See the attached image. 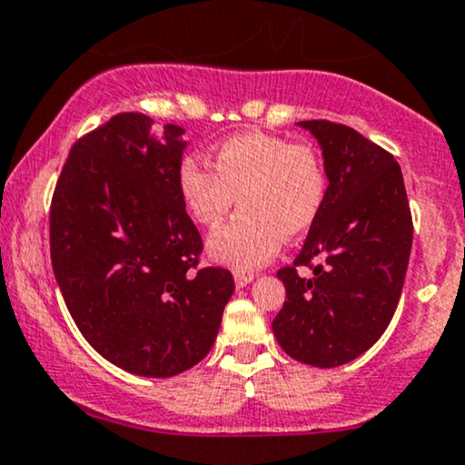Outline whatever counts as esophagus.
<instances>
[{
    "mask_svg": "<svg viewBox=\"0 0 465 465\" xmlns=\"http://www.w3.org/2000/svg\"><path fill=\"white\" fill-rule=\"evenodd\" d=\"M233 280H236L238 288H244L247 284H251V282H253V273H236V275H233Z\"/></svg>",
    "mask_w": 465,
    "mask_h": 465,
    "instance_id": "obj_1",
    "label": "esophagus"
}]
</instances>
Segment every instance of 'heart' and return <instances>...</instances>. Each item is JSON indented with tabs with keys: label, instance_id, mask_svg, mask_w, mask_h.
<instances>
[{
	"label": "heart",
	"instance_id": "1",
	"mask_svg": "<svg viewBox=\"0 0 465 465\" xmlns=\"http://www.w3.org/2000/svg\"><path fill=\"white\" fill-rule=\"evenodd\" d=\"M214 170L188 157L179 165V192L199 225L216 227L238 196L240 212L207 240L218 262L249 271L269 262L282 240H297L322 216L328 165L312 143L269 133H240L218 143Z\"/></svg>",
	"mask_w": 465,
	"mask_h": 465
}]
</instances>
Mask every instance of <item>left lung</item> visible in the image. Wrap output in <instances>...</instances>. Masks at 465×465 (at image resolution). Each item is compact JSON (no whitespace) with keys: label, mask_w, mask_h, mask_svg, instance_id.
<instances>
[{"label":"left lung","mask_w":465,"mask_h":465,"mask_svg":"<svg viewBox=\"0 0 465 465\" xmlns=\"http://www.w3.org/2000/svg\"><path fill=\"white\" fill-rule=\"evenodd\" d=\"M300 126L322 146L328 199L295 262L277 271L286 302L271 325L291 359L325 370L354 361L387 330L407 275L413 221L391 153L336 122ZM300 265L313 275L302 278Z\"/></svg>","instance_id":"left-lung-1"}]
</instances>
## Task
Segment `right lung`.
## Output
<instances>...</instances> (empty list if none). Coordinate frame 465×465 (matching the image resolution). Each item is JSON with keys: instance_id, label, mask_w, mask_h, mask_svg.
I'll return each mask as SVG.
<instances>
[{"instance_id": "obj_1", "label": "right lung", "mask_w": 465, "mask_h": 465, "mask_svg": "<svg viewBox=\"0 0 465 465\" xmlns=\"http://www.w3.org/2000/svg\"><path fill=\"white\" fill-rule=\"evenodd\" d=\"M183 129L117 114L74 143L50 207L52 269L87 343L120 370L170 378L207 356L233 292L199 269L179 192Z\"/></svg>"}]
</instances>
